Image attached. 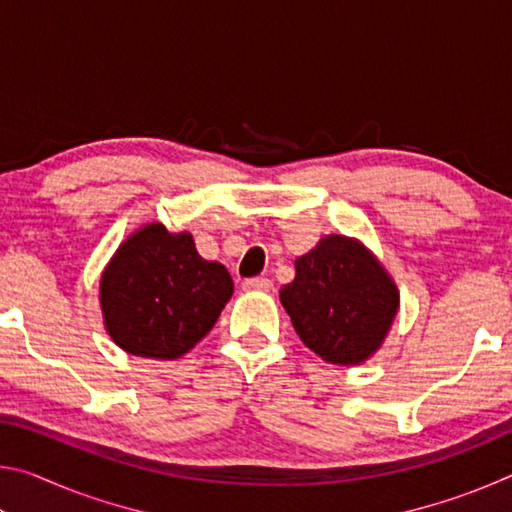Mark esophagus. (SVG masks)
<instances>
[{
	"mask_svg": "<svg viewBox=\"0 0 512 512\" xmlns=\"http://www.w3.org/2000/svg\"><path fill=\"white\" fill-rule=\"evenodd\" d=\"M273 282L268 277H250L244 282V291H271Z\"/></svg>",
	"mask_w": 512,
	"mask_h": 512,
	"instance_id": "34e87169",
	"label": "esophagus"
}]
</instances>
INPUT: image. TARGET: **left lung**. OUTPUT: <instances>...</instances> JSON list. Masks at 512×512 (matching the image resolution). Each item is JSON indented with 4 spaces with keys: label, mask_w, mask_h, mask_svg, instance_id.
I'll return each instance as SVG.
<instances>
[{
    "label": "left lung",
    "mask_w": 512,
    "mask_h": 512,
    "mask_svg": "<svg viewBox=\"0 0 512 512\" xmlns=\"http://www.w3.org/2000/svg\"><path fill=\"white\" fill-rule=\"evenodd\" d=\"M280 302L311 352L334 366H359L391 332L400 291L359 239L327 235L296 259Z\"/></svg>",
    "instance_id": "left-lung-1"
}]
</instances>
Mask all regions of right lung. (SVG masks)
<instances>
[{"mask_svg":"<svg viewBox=\"0 0 512 512\" xmlns=\"http://www.w3.org/2000/svg\"><path fill=\"white\" fill-rule=\"evenodd\" d=\"M235 284L228 268L198 255L189 232L144 223L103 268V325L121 350L173 361L187 354L219 320Z\"/></svg>","mask_w":512,"mask_h":512,"instance_id":"obj_1","label":"right lung"}]
</instances>
